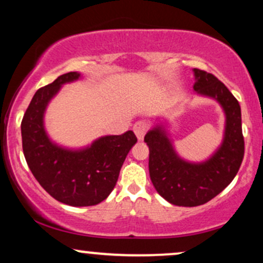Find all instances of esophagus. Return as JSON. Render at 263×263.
<instances>
[{
    "mask_svg": "<svg viewBox=\"0 0 263 263\" xmlns=\"http://www.w3.org/2000/svg\"><path fill=\"white\" fill-rule=\"evenodd\" d=\"M134 131L136 136H137L138 140H143L144 135H146V132L148 131V125H147V122L144 121H137L134 125Z\"/></svg>",
    "mask_w": 263,
    "mask_h": 263,
    "instance_id": "esophagus-1",
    "label": "esophagus"
}]
</instances>
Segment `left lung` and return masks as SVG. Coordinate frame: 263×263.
Segmentation results:
<instances>
[{"label":"left lung","mask_w":263,"mask_h":263,"mask_svg":"<svg viewBox=\"0 0 263 263\" xmlns=\"http://www.w3.org/2000/svg\"><path fill=\"white\" fill-rule=\"evenodd\" d=\"M193 71L195 92L215 99L225 112L221 146L206 161L192 163L177 155L163 126L157 125L144 136L151 180L161 197L178 206H198L215 198L232 182L245 153L238 101L213 74L200 69Z\"/></svg>","instance_id":"8db88e82"}]
</instances>
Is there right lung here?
I'll return each instance as SVG.
<instances>
[{"label": "right lung", "mask_w": 263, "mask_h": 263, "mask_svg": "<svg viewBox=\"0 0 263 263\" xmlns=\"http://www.w3.org/2000/svg\"><path fill=\"white\" fill-rule=\"evenodd\" d=\"M79 78V73L70 71L37 90L23 116L21 131L27 164L45 192L66 205L91 206L114 190L137 137L132 131L104 136L81 149L63 148L49 140L43 122L47 105L63 84Z\"/></svg>", "instance_id": "1"}]
</instances>
